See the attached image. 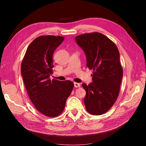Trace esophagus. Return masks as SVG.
<instances>
[{"mask_svg": "<svg viewBox=\"0 0 146 146\" xmlns=\"http://www.w3.org/2000/svg\"><path fill=\"white\" fill-rule=\"evenodd\" d=\"M74 87H76V88H80V85L79 83H76L75 82L74 83Z\"/></svg>", "mask_w": 146, "mask_h": 146, "instance_id": "34e87169", "label": "esophagus"}]
</instances>
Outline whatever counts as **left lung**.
I'll return each instance as SVG.
<instances>
[{
  "label": "left lung",
  "instance_id": "left-lung-1",
  "mask_svg": "<svg viewBox=\"0 0 146 146\" xmlns=\"http://www.w3.org/2000/svg\"><path fill=\"white\" fill-rule=\"evenodd\" d=\"M76 41L85 53L87 67L93 70V82L82 84L86 92V110L92 115H101L112 107L120 91L123 69L119 50L111 39L98 32L78 35Z\"/></svg>",
  "mask_w": 146,
  "mask_h": 146
}]
</instances>
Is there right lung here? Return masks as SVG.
Here are the masks:
<instances>
[{"label":"right lung","mask_w":146,"mask_h":146,"mask_svg":"<svg viewBox=\"0 0 146 146\" xmlns=\"http://www.w3.org/2000/svg\"><path fill=\"white\" fill-rule=\"evenodd\" d=\"M60 36H40L30 44L21 63V75L30 100L38 111L48 117L59 116L71 94L74 83L50 80L52 56L64 40Z\"/></svg>","instance_id":"obj_1"}]
</instances>
